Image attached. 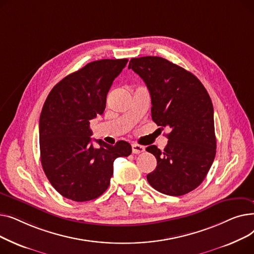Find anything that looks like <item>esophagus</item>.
Listing matches in <instances>:
<instances>
[{
	"instance_id": "esophagus-1",
	"label": "esophagus",
	"mask_w": 254,
	"mask_h": 254,
	"mask_svg": "<svg viewBox=\"0 0 254 254\" xmlns=\"http://www.w3.org/2000/svg\"><path fill=\"white\" fill-rule=\"evenodd\" d=\"M145 150V147L142 145H139V144H136V143H132L131 144V151L132 153L135 154H138V153H141Z\"/></svg>"
}]
</instances>
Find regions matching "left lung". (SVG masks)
Masks as SVG:
<instances>
[{"label":"left lung","mask_w":254,"mask_h":254,"mask_svg":"<svg viewBox=\"0 0 254 254\" xmlns=\"http://www.w3.org/2000/svg\"><path fill=\"white\" fill-rule=\"evenodd\" d=\"M128 69L147 85L153 122L171 128L164 151L155 145L146 148L157 161L147 180L168 195L189 193L203 182L216 154L214 110L209 93L193 74L163 58L131 59Z\"/></svg>","instance_id":"left-lung-1"}]
</instances>
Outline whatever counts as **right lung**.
Wrapping results in <instances>:
<instances>
[{"label": "right lung", "mask_w": 254, "mask_h": 254, "mask_svg": "<svg viewBox=\"0 0 254 254\" xmlns=\"http://www.w3.org/2000/svg\"><path fill=\"white\" fill-rule=\"evenodd\" d=\"M127 59L91 62L51 89L39 123L41 164L56 190L75 202H86L103 194L113 175L117 157L128 156L126 141L109 145L91 143L89 120L102 115L114 79Z\"/></svg>", "instance_id": "1"}]
</instances>
